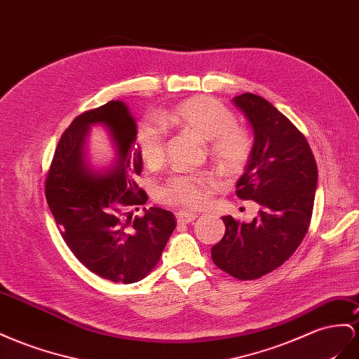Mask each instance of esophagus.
<instances>
[{"label":"esophagus","mask_w":359,"mask_h":359,"mask_svg":"<svg viewBox=\"0 0 359 359\" xmlns=\"http://www.w3.org/2000/svg\"><path fill=\"white\" fill-rule=\"evenodd\" d=\"M198 217L196 212H191V211H180L177 212V222L178 224H191L193 220Z\"/></svg>","instance_id":"1"}]
</instances>
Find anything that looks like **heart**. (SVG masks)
Segmentation results:
<instances>
[{
	"label": "heart",
	"instance_id": "obj_1",
	"mask_svg": "<svg viewBox=\"0 0 359 359\" xmlns=\"http://www.w3.org/2000/svg\"><path fill=\"white\" fill-rule=\"evenodd\" d=\"M164 127H173L208 142L212 158L226 172H237L246 166L252 151L248 131L236 125V116L224 104L207 96H198L180 102L177 107L160 113ZM139 151L143 163L157 168L166 157V134L156 123L144 122L137 134ZM215 180L208 175H175L158 190L164 202L201 207L208 199V190Z\"/></svg>",
	"mask_w": 359,
	"mask_h": 359
}]
</instances>
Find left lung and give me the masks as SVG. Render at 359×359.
Returning a JSON list of instances; mask_svg holds the SVG:
<instances>
[{"mask_svg": "<svg viewBox=\"0 0 359 359\" xmlns=\"http://www.w3.org/2000/svg\"><path fill=\"white\" fill-rule=\"evenodd\" d=\"M232 102L254 131L236 193L255 201L259 211L249 224L222 217L225 236L211 248V258L228 275L252 280L283 266L302 243L313 215L317 164L304 134L269 101L243 93Z\"/></svg>", "mask_w": 359, "mask_h": 359, "instance_id": "8db88e82", "label": "left lung"}]
</instances>
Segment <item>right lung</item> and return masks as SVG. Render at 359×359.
<instances>
[{
  "label": "right lung",
  "instance_id": "obj_1",
  "mask_svg": "<svg viewBox=\"0 0 359 359\" xmlns=\"http://www.w3.org/2000/svg\"><path fill=\"white\" fill-rule=\"evenodd\" d=\"M102 124L115 147L111 168L95 170L86 160L90 126ZM137 125L128 105L110 101L75 118L57 144L45 182V196L67 248L83 266L113 283L133 284L149 275L177 226L170 211L133 208L148 196L135 184L143 161Z\"/></svg>",
  "mask_w": 359,
  "mask_h": 359
}]
</instances>
